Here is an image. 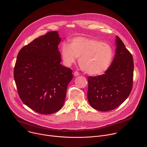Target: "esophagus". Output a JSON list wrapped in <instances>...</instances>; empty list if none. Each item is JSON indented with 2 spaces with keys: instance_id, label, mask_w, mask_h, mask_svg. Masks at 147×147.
I'll return each mask as SVG.
<instances>
[{
  "instance_id": "34e87169",
  "label": "esophagus",
  "mask_w": 147,
  "mask_h": 147,
  "mask_svg": "<svg viewBox=\"0 0 147 147\" xmlns=\"http://www.w3.org/2000/svg\"><path fill=\"white\" fill-rule=\"evenodd\" d=\"M79 74H80L79 73H78V71H77L74 72V76H79Z\"/></svg>"
}]
</instances>
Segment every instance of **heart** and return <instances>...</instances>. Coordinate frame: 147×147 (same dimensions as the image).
Here are the masks:
<instances>
[{"label": "heart", "instance_id": "heart-1", "mask_svg": "<svg viewBox=\"0 0 147 147\" xmlns=\"http://www.w3.org/2000/svg\"><path fill=\"white\" fill-rule=\"evenodd\" d=\"M63 63L70 66L79 59L81 69L92 76L100 75L110 67L113 59V50L111 45L89 38L79 36L72 39L69 45L64 43L61 48Z\"/></svg>", "mask_w": 147, "mask_h": 147}]
</instances>
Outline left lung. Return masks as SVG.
<instances>
[{"mask_svg": "<svg viewBox=\"0 0 147 147\" xmlns=\"http://www.w3.org/2000/svg\"><path fill=\"white\" fill-rule=\"evenodd\" d=\"M116 45L114 59L105 74L88 77V100L98 111L116 109L128 98L133 88V56L118 36Z\"/></svg>", "mask_w": 147, "mask_h": 147, "instance_id": "1", "label": "left lung"}]
</instances>
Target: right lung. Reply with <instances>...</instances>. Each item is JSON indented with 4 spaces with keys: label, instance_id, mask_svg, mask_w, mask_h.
<instances>
[{
    "label": "right lung",
    "instance_id": "add662e5",
    "mask_svg": "<svg viewBox=\"0 0 147 147\" xmlns=\"http://www.w3.org/2000/svg\"><path fill=\"white\" fill-rule=\"evenodd\" d=\"M61 38L51 31L35 39L19 51L14 78L21 100L40 114H52L63 106L71 69L60 64Z\"/></svg>",
    "mask_w": 147,
    "mask_h": 147
}]
</instances>
